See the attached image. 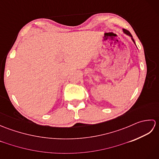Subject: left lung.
<instances>
[{"instance_id": "left-lung-1", "label": "left lung", "mask_w": 159, "mask_h": 159, "mask_svg": "<svg viewBox=\"0 0 159 159\" xmlns=\"http://www.w3.org/2000/svg\"><path fill=\"white\" fill-rule=\"evenodd\" d=\"M123 31H124V33H125V34H126V35H129L130 37H131V39H132V40H133V42L135 43V42H134V39L133 38V36H132V35H131V33L128 31V30H126V29H123Z\"/></svg>"}]
</instances>
